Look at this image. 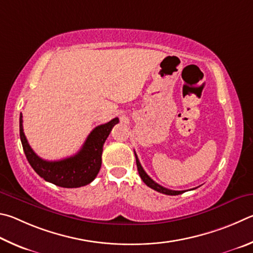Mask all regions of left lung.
Listing matches in <instances>:
<instances>
[{
  "label": "left lung",
  "instance_id": "8db88e82",
  "mask_svg": "<svg viewBox=\"0 0 253 253\" xmlns=\"http://www.w3.org/2000/svg\"><path fill=\"white\" fill-rule=\"evenodd\" d=\"M134 156H135V160H136V167H138V171H139V174L141 176V179H142L143 182L148 185L149 188H151L153 190H156V191L163 193V194H168V196H178V194L183 193L184 191H174V190H170V189H167L165 187H162V185L158 184L157 182H154V181L150 178V176L145 173V171L143 170L142 166H141V163L138 159V156H136V153L134 152Z\"/></svg>",
  "mask_w": 253,
  "mask_h": 253
}]
</instances>
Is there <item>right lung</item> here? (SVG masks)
<instances>
[{
	"label": "right lung",
	"mask_w": 253,
	"mask_h": 253,
	"mask_svg": "<svg viewBox=\"0 0 253 253\" xmlns=\"http://www.w3.org/2000/svg\"><path fill=\"white\" fill-rule=\"evenodd\" d=\"M23 120L20 115V138L25 157L37 173L47 182L62 188H80L91 183L101 168L103 144L112 127L119 123L114 118L110 122L97 126L74 156L59 161H46L37 156L30 147L23 132Z\"/></svg>",
	"instance_id": "add662e5"
}]
</instances>
